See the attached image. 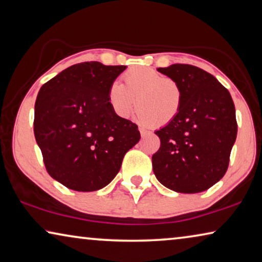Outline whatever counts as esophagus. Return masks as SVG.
<instances>
[{
	"instance_id": "esophagus-1",
	"label": "esophagus",
	"mask_w": 262,
	"mask_h": 262,
	"mask_svg": "<svg viewBox=\"0 0 262 262\" xmlns=\"http://www.w3.org/2000/svg\"><path fill=\"white\" fill-rule=\"evenodd\" d=\"M140 134H141V136L143 138V136H146L147 134H149V132H148L147 129H144V128H140Z\"/></svg>"
}]
</instances>
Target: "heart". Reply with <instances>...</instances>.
<instances>
[{
    "label": "heart",
    "instance_id": "obj_1",
    "mask_svg": "<svg viewBox=\"0 0 262 262\" xmlns=\"http://www.w3.org/2000/svg\"><path fill=\"white\" fill-rule=\"evenodd\" d=\"M123 84L114 82L108 89L109 104L119 118L126 119L136 107V120L142 126L166 127L177 119L182 106L180 84L154 69L134 67L122 76Z\"/></svg>",
    "mask_w": 262,
    "mask_h": 262
}]
</instances>
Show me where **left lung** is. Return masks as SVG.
Here are the masks:
<instances>
[{
	"mask_svg": "<svg viewBox=\"0 0 262 262\" xmlns=\"http://www.w3.org/2000/svg\"><path fill=\"white\" fill-rule=\"evenodd\" d=\"M180 84L182 106L173 122L156 130L151 156L158 180L174 192L200 193L221 180L237 134L229 92L212 74L190 64L158 68Z\"/></svg>",
	"mask_w": 262,
	"mask_h": 262,
	"instance_id": "8db88e82",
	"label": "left lung"
}]
</instances>
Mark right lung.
<instances>
[{"label": "right lung", "instance_id": "add662e5", "mask_svg": "<svg viewBox=\"0 0 262 262\" xmlns=\"http://www.w3.org/2000/svg\"><path fill=\"white\" fill-rule=\"evenodd\" d=\"M126 68L82 62L62 70L38 92L35 139L48 174L69 189L103 188L139 142L138 126L119 118L108 101L109 87Z\"/></svg>", "mask_w": 262, "mask_h": 262}]
</instances>
